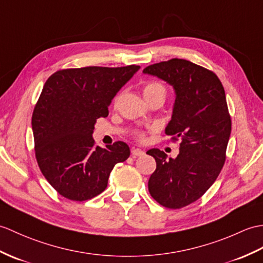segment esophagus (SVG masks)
<instances>
[{"mask_svg": "<svg viewBox=\"0 0 263 263\" xmlns=\"http://www.w3.org/2000/svg\"><path fill=\"white\" fill-rule=\"evenodd\" d=\"M131 154H132V156H133V157L143 156V155H144V151H143V150H141V149H139V148H133V149L131 150Z\"/></svg>", "mask_w": 263, "mask_h": 263, "instance_id": "1", "label": "esophagus"}]
</instances>
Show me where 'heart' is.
Instances as JSON below:
<instances>
[{
  "label": "heart",
  "instance_id": "b5f03b06",
  "mask_svg": "<svg viewBox=\"0 0 263 263\" xmlns=\"http://www.w3.org/2000/svg\"><path fill=\"white\" fill-rule=\"evenodd\" d=\"M143 96L145 100L154 99V97H166V87L159 82H149L143 86ZM137 137L139 139H143V133L138 131Z\"/></svg>",
  "mask_w": 263,
  "mask_h": 263
}]
</instances>
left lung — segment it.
I'll return each instance as SVG.
<instances>
[{"label": "left lung", "instance_id": "8db88e82", "mask_svg": "<svg viewBox=\"0 0 263 263\" xmlns=\"http://www.w3.org/2000/svg\"><path fill=\"white\" fill-rule=\"evenodd\" d=\"M143 72L174 87L173 117L164 132L174 141L180 138L175 159L159 149L146 152L157 162L149 193L164 207L181 209L203 196L227 159L232 123L224 87L212 70L185 59L150 65Z\"/></svg>", "mask_w": 263, "mask_h": 263}]
</instances>
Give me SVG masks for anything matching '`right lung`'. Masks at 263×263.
Returning a JSON list of instances; mask_svg holds the SVG:
<instances>
[{
  "instance_id": "1",
  "label": "right lung",
  "mask_w": 263,
  "mask_h": 263,
  "mask_svg": "<svg viewBox=\"0 0 263 263\" xmlns=\"http://www.w3.org/2000/svg\"><path fill=\"white\" fill-rule=\"evenodd\" d=\"M140 66L62 69L47 79L32 113L35 159L42 175L70 200L83 201L105 191L114 166L130 148L117 141L95 145L91 134L99 118Z\"/></svg>"
}]
</instances>
